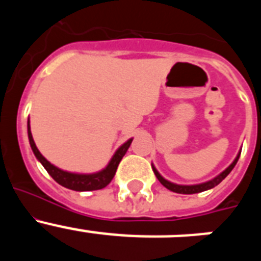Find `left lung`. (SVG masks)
Returning <instances> with one entry per match:
<instances>
[{"mask_svg":"<svg viewBox=\"0 0 261 261\" xmlns=\"http://www.w3.org/2000/svg\"><path fill=\"white\" fill-rule=\"evenodd\" d=\"M239 155H241V153L237 155V158L234 159V162H232L229 167L226 168L225 171L221 172L218 176H216L214 179H212V180H209V181H205V183L195 184V186H180V184L171 183V181L166 180L163 176H161V174L156 171V168L154 167L153 165H151V167H153V171H154V174H155L156 179H158V180L161 181V184H162V186H165L167 190L172 191V192H176V193H183V195H192V193L204 192V191H208V190H211V188H213V187L218 186V184H220L221 181H222L223 179H225V177L227 176L230 172H231V170L234 168V166L237 165V162H238Z\"/></svg>","mask_w":261,"mask_h":261,"instance_id":"1","label":"left lung"}]
</instances>
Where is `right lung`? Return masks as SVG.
<instances>
[{"label":"right lung","mask_w":261,"mask_h":261,"mask_svg":"<svg viewBox=\"0 0 261 261\" xmlns=\"http://www.w3.org/2000/svg\"><path fill=\"white\" fill-rule=\"evenodd\" d=\"M27 133H29V140L30 145H31V149L35 154L36 158L40 161V163L44 166V168L47 170L48 174L55 179L59 184H61L62 187L69 188V190L78 191V192H85V191H96L102 190L105 187H107L111 183V180L114 179L115 174H116L117 166H119L120 161L123 159V156L125 155L128 147L132 144V140H128L125 144H123L116 150V153L114 154L112 159L110 161V163L107 165V167L102 171L95 172V174H74V172H68L64 171V170H60L59 167L53 166L52 163H49L44 156L41 155L40 151L38 150L35 142H34V138L31 135V129H30V120L27 123Z\"/></svg>","instance_id":"obj_1"}]
</instances>
